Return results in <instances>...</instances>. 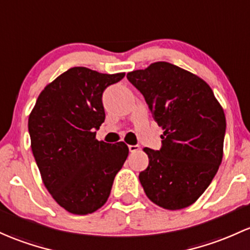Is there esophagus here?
Returning a JSON list of instances; mask_svg holds the SVG:
<instances>
[{
	"label": "esophagus",
	"mask_w": 250,
	"mask_h": 250,
	"mask_svg": "<svg viewBox=\"0 0 250 250\" xmlns=\"http://www.w3.org/2000/svg\"><path fill=\"white\" fill-rule=\"evenodd\" d=\"M128 148H129V150L131 153H135V152H138V150L140 149V146L139 145H129V146H128Z\"/></svg>",
	"instance_id": "34e87169"
}]
</instances>
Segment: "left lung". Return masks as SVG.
<instances>
[{
    "instance_id": "obj_1",
    "label": "left lung",
    "mask_w": 250,
    "mask_h": 250,
    "mask_svg": "<svg viewBox=\"0 0 250 250\" xmlns=\"http://www.w3.org/2000/svg\"><path fill=\"white\" fill-rule=\"evenodd\" d=\"M144 95L164 129L160 150L144 148L149 159L139 174L154 204L180 210L208 188L223 158L226 115L207 82L166 62L127 75Z\"/></svg>"
}]
</instances>
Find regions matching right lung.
Returning <instances> with one entry per match:
<instances>
[{
  "label": "right lung",
  "mask_w": 250,
  "mask_h": 250,
  "mask_svg": "<svg viewBox=\"0 0 250 250\" xmlns=\"http://www.w3.org/2000/svg\"><path fill=\"white\" fill-rule=\"evenodd\" d=\"M123 77L70 68L46 85L29 115L31 147L42 182L54 201L75 215L105 204L129 153L125 142L96 139L105 119L103 91Z\"/></svg>",
  "instance_id": "right-lung-1"
}]
</instances>
